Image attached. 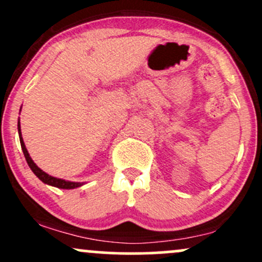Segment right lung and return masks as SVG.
<instances>
[{"instance_id": "obj_1", "label": "right lung", "mask_w": 262, "mask_h": 262, "mask_svg": "<svg viewBox=\"0 0 262 262\" xmlns=\"http://www.w3.org/2000/svg\"><path fill=\"white\" fill-rule=\"evenodd\" d=\"M17 129H18V137H20L22 152H24V156H25V158H26L27 164H29V167L31 168V170L35 173V176H36L38 180L42 181L45 184H49V186L56 187V188H61V189H74V188H78V187H80V186H82V184H84L82 182H71V181L61 180V178L52 177V176L48 174L46 172H43L41 168H38L36 166V163L32 161L31 157H30V154L26 149V145H25V143H24V139H22L20 119H18V123H17Z\"/></svg>"}]
</instances>
